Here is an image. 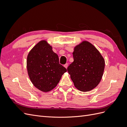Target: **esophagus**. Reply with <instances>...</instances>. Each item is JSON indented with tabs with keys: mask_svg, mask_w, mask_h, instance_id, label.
Here are the masks:
<instances>
[{
	"mask_svg": "<svg viewBox=\"0 0 127 127\" xmlns=\"http://www.w3.org/2000/svg\"><path fill=\"white\" fill-rule=\"evenodd\" d=\"M64 66L67 69V67H68V64H64Z\"/></svg>",
	"mask_w": 127,
	"mask_h": 127,
	"instance_id": "obj_1",
	"label": "esophagus"
}]
</instances>
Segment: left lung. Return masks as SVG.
<instances>
[{
  "instance_id": "1",
  "label": "left lung",
  "mask_w": 127,
  "mask_h": 127,
  "mask_svg": "<svg viewBox=\"0 0 127 127\" xmlns=\"http://www.w3.org/2000/svg\"><path fill=\"white\" fill-rule=\"evenodd\" d=\"M74 61L67 70L75 87L82 92H88L100 82L105 67V60L98 50L87 41L74 48Z\"/></svg>"
}]
</instances>
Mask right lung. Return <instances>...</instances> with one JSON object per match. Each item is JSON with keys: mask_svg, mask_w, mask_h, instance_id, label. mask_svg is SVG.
Instances as JSON below:
<instances>
[{"mask_svg": "<svg viewBox=\"0 0 127 127\" xmlns=\"http://www.w3.org/2000/svg\"><path fill=\"white\" fill-rule=\"evenodd\" d=\"M26 67L31 81L38 90L50 92L55 88L67 69L59 64V57L46 40H41L31 50Z\"/></svg>", "mask_w": 127, "mask_h": 127, "instance_id": "obj_1", "label": "right lung"}]
</instances>
